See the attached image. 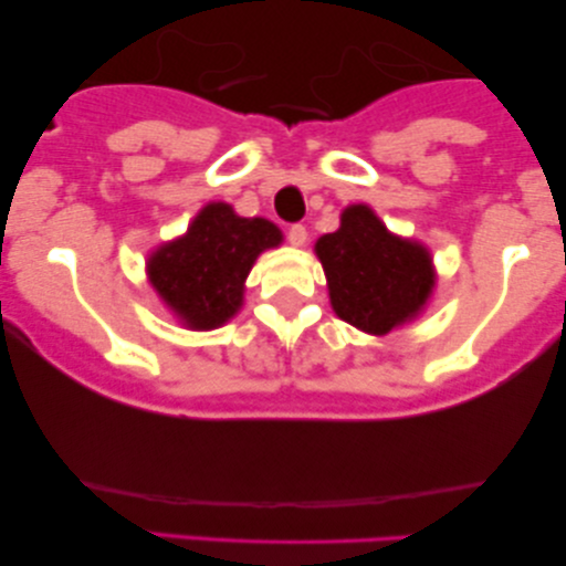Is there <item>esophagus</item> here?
I'll return each mask as SVG.
<instances>
[{
	"label": "esophagus",
	"mask_w": 566,
	"mask_h": 566,
	"mask_svg": "<svg viewBox=\"0 0 566 566\" xmlns=\"http://www.w3.org/2000/svg\"><path fill=\"white\" fill-rule=\"evenodd\" d=\"M306 239H308V231H306L304 223H293V227L289 229V242L293 247H304Z\"/></svg>",
	"instance_id": "1"
}]
</instances>
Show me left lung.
Masks as SVG:
<instances>
[{
	"label": "left lung",
	"mask_w": 566,
	"mask_h": 566,
	"mask_svg": "<svg viewBox=\"0 0 566 566\" xmlns=\"http://www.w3.org/2000/svg\"><path fill=\"white\" fill-rule=\"evenodd\" d=\"M332 308L339 319L368 335L412 322L436 289L430 252L384 227L368 206H347L339 229L314 244Z\"/></svg>",
	"instance_id": "obj_1"
}]
</instances>
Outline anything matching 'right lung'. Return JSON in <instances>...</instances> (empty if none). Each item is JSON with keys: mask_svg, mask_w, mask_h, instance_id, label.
<instances>
[{"mask_svg": "<svg viewBox=\"0 0 566 566\" xmlns=\"http://www.w3.org/2000/svg\"><path fill=\"white\" fill-rule=\"evenodd\" d=\"M281 242L273 221L244 219L229 203H208L188 234L151 252L146 273L185 327L216 329L242 308L244 281L260 252Z\"/></svg>", "mask_w": 566, "mask_h": 566, "instance_id": "obj_1", "label": "right lung"}]
</instances>
